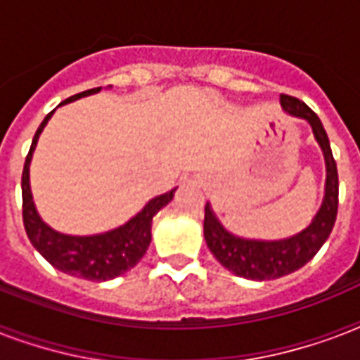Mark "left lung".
I'll list each match as a JSON object with an SVG mask.
<instances>
[{"instance_id":"left-lung-1","label":"left lung","mask_w":360,"mask_h":360,"mask_svg":"<svg viewBox=\"0 0 360 360\" xmlns=\"http://www.w3.org/2000/svg\"><path fill=\"white\" fill-rule=\"evenodd\" d=\"M280 104L288 114L307 120L312 127L314 136L323 151L325 168H327L325 196L319 211L304 230L280 240L243 239L233 236L220 224L211 205L209 203L205 205L203 236L209 250L213 252L220 265H224L237 276L248 280L280 278L307 265L330 236L338 213V169L323 124L318 115L299 98L280 95Z\"/></svg>"}]
</instances>
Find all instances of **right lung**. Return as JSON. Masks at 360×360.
Wrapping results in <instances>:
<instances>
[{
  "label": "right lung",
  "instance_id": "1",
  "mask_svg": "<svg viewBox=\"0 0 360 360\" xmlns=\"http://www.w3.org/2000/svg\"><path fill=\"white\" fill-rule=\"evenodd\" d=\"M97 91H101V87L72 95L61 104L72 103V101H78V98L87 97V95H93ZM52 114L53 112H50L41 123V127L37 129L35 138L31 141L30 153L25 157L24 172H22V217H24L25 233L30 237L31 245L41 252V256L52 267L59 269L61 273L78 276V278L93 280V282L112 280L130 271L143 257L147 246L151 243L153 217L164 205L172 202L175 188L149 200L146 207L141 209L136 217H132L127 224L106 231V233L78 237L65 236V233L52 230L50 226L42 222V219L37 213L30 188L31 157L35 151L37 140H39L42 129L46 127Z\"/></svg>",
  "mask_w": 360,
  "mask_h": 360
}]
</instances>
